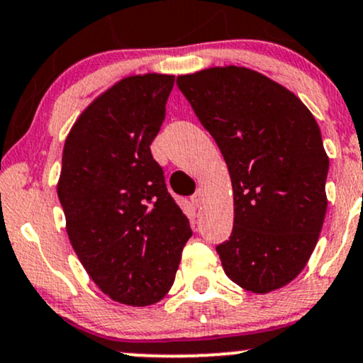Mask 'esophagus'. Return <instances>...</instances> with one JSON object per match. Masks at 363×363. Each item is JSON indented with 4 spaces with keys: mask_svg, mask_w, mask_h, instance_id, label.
I'll list each match as a JSON object with an SVG mask.
<instances>
[{
    "mask_svg": "<svg viewBox=\"0 0 363 363\" xmlns=\"http://www.w3.org/2000/svg\"><path fill=\"white\" fill-rule=\"evenodd\" d=\"M202 200H203V190H197L195 191L194 195H191V202H194V206H200V203H202Z\"/></svg>",
    "mask_w": 363,
    "mask_h": 363,
    "instance_id": "1",
    "label": "esophagus"
}]
</instances>
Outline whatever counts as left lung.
<instances>
[{
	"label": "left lung",
	"mask_w": 363,
	"mask_h": 363,
	"mask_svg": "<svg viewBox=\"0 0 363 363\" xmlns=\"http://www.w3.org/2000/svg\"><path fill=\"white\" fill-rule=\"evenodd\" d=\"M177 84L231 174L233 233L216 248L225 275L255 294L284 287L308 263L326 216L330 160L316 118L248 67H208Z\"/></svg>",
	"instance_id": "8db88e82"
}]
</instances>
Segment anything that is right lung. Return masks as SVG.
Here are the masks:
<instances>
[{
  "label": "right lung",
  "mask_w": 363,
  "mask_h": 363,
  "mask_svg": "<svg viewBox=\"0 0 363 363\" xmlns=\"http://www.w3.org/2000/svg\"><path fill=\"white\" fill-rule=\"evenodd\" d=\"M174 76H129L79 115L64 143L57 195L69 241L100 291L127 306L172 289L190 223L169 195L151 143Z\"/></svg>",
  "instance_id": "right-lung-1"
}]
</instances>
